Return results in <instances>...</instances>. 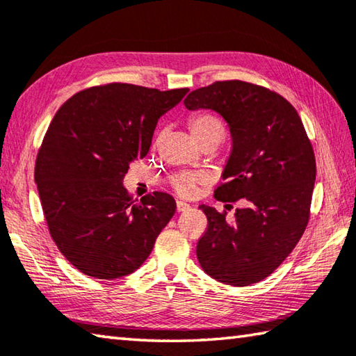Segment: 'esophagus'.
I'll return each mask as SVG.
<instances>
[{"label":"esophagus","mask_w":356,"mask_h":356,"mask_svg":"<svg viewBox=\"0 0 356 356\" xmlns=\"http://www.w3.org/2000/svg\"><path fill=\"white\" fill-rule=\"evenodd\" d=\"M176 209H177V212H186V210H190V206L184 201H177Z\"/></svg>","instance_id":"34e87169"}]
</instances>
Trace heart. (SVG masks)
<instances>
[{
  "label": "heart",
  "instance_id": "b5f03b06",
  "mask_svg": "<svg viewBox=\"0 0 356 356\" xmlns=\"http://www.w3.org/2000/svg\"><path fill=\"white\" fill-rule=\"evenodd\" d=\"M191 138L200 146L202 143H213L218 146L226 134L225 122L212 113H196L188 119ZM171 186L180 196H190L196 188V179L188 174H177L171 177Z\"/></svg>",
  "mask_w": 356,
  "mask_h": 356
}]
</instances>
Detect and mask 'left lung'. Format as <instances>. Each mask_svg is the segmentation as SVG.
Returning <instances> with one entry per match:
<instances>
[{"mask_svg":"<svg viewBox=\"0 0 356 356\" xmlns=\"http://www.w3.org/2000/svg\"><path fill=\"white\" fill-rule=\"evenodd\" d=\"M184 104L190 111L213 110L227 122L232 150L215 197L243 204L234 221L200 206L209 225L197 261L225 284H254L280 267L308 226L316 180L311 141L297 110L257 84L216 81L190 92Z\"/></svg>","mask_w":356,"mask_h":356,"instance_id":"8db88e82","label":"left lung"}]
</instances>
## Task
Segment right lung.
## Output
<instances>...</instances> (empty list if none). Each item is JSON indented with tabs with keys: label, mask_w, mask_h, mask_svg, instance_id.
I'll return each instance as SVG.
<instances>
[{
	"label": "right lung",
	"mask_w": 356,
	"mask_h": 356,
	"mask_svg": "<svg viewBox=\"0 0 356 356\" xmlns=\"http://www.w3.org/2000/svg\"><path fill=\"white\" fill-rule=\"evenodd\" d=\"M186 92L111 83L76 92L53 118L34 179L53 242L81 273H134L172 218L171 195L155 191L135 204L122 180L131 161L147 155L159 119Z\"/></svg>",
	"instance_id": "right-lung-1"
}]
</instances>
